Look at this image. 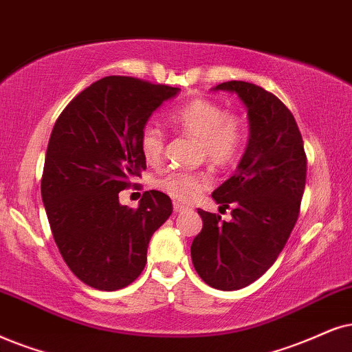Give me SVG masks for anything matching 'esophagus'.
Segmentation results:
<instances>
[{
	"label": "esophagus",
	"mask_w": 352,
	"mask_h": 352,
	"mask_svg": "<svg viewBox=\"0 0 352 352\" xmlns=\"http://www.w3.org/2000/svg\"><path fill=\"white\" fill-rule=\"evenodd\" d=\"M185 209H186V204L179 203V201H173V211H175V212L185 211Z\"/></svg>",
	"instance_id": "obj_1"
}]
</instances>
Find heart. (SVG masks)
Wrapping results in <instances>:
<instances>
[{"instance_id":"obj_1","label":"heart","mask_w":352,"mask_h":352,"mask_svg":"<svg viewBox=\"0 0 352 352\" xmlns=\"http://www.w3.org/2000/svg\"><path fill=\"white\" fill-rule=\"evenodd\" d=\"M172 126L199 143V157L219 168L232 167L245 146V123L239 115L228 113L217 102L197 97L168 115ZM166 136L154 124H146L140 135V151L149 166H157L164 157ZM212 185L211 173L206 170H170L155 180V188L177 199L193 201L198 195Z\"/></svg>"}]
</instances>
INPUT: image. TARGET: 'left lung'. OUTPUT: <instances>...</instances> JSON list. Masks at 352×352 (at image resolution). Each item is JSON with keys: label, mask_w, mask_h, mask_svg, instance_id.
<instances>
[{"label": "left lung", "mask_w": 352, "mask_h": 352, "mask_svg": "<svg viewBox=\"0 0 352 352\" xmlns=\"http://www.w3.org/2000/svg\"><path fill=\"white\" fill-rule=\"evenodd\" d=\"M214 91L235 92L247 107L250 136L237 170L212 191L232 219L198 209L203 229L191 243L199 278L219 291L256 281L283 252L294 229L305 188L307 157L294 115L278 97L245 81Z\"/></svg>", "instance_id": "obj_1"}]
</instances>
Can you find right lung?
<instances>
[{"mask_svg": "<svg viewBox=\"0 0 352 352\" xmlns=\"http://www.w3.org/2000/svg\"><path fill=\"white\" fill-rule=\"evenodd\" d=\"M179 87L107 76L66 105L53 126L42 175V199L55 243L74 276L99 291H117L144 270L153 234L172 201L144 191L138 209L118 193L141 175L140 135Z\"/></svg>", "mask_w": 352, "mask_h": 352, "instance_id": "right-lung-1", "label": "right lung"}]
</instances>
